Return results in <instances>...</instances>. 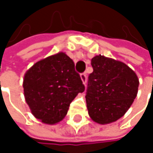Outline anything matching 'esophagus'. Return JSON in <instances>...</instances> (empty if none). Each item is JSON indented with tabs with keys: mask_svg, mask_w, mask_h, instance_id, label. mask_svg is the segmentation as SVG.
I'll return each mask as SVG.
<instances>
[{
	"mask_svg": "<svg viewBox=\"0 0 153 153\" xmlns=\"http://www.w3.org/2000/svg\"><path fill=\"white\" fill-rule=\"evenodd\" d=\"M80 79H81V80H82L83 84H84V85H86V83H87V74H86L85 73L81 74H80Z\"/></svg>",
	"mask_w": 153,
	"mask_h": 153,
	"instance_id": "obj_1",
	"label": "esophagus"
}]
</instances>
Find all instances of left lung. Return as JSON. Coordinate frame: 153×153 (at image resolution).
<instances>
[{"mask_svg":"<svg viewBox=\"0 0 153 153\" xmlns=\"http://www.w3.org/2000/svg\"><path fill=\"white\" fill-rule=\"evenodd\" d=\"M86 95L87 108L93 121L105 125L118 120L137 97L139 79L123 62L96 56L91 59Z\"/></svg>","mask_w":153,"mask_h":153,"instance_id":"8db88e82","label":"left lung"}]
</instances>
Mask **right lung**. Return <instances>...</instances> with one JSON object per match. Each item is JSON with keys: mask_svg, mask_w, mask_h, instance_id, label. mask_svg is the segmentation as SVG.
Here are the masks:
<instances>
[{"mask_svg": "<svg viewBox=\"0 0 153 153\" xmlns=\"http://www.w3.org/2000/svg\"><path fill=\"white\" fill-rule=\"evenodd\" d=\"M23 88L33 115L48 125L61 121L72 101L85 90L74 61L64 52L35 63L26 71Z\"/></svg>", "mask_w": 153, "mask_h": 153, "instance_id": "add662e5", "label": "right lung"}]
</instances>
